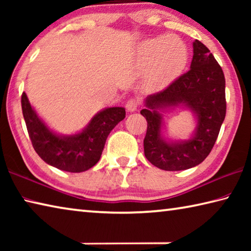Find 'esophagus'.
<instances>
[{"instance_id": "obj_1", "label": "esophagus", "mask_w": 251, "mask_h": 251, "mask_svg": "<svg viewBox=\"0 0 251 251\" xmlns=\"http://www.w3.org/2000/svg\"><path fill=\"white\" fill-rule=\"evenodd\" d=\"M138 105H139V100L138 99H130V100H127L126 109L128 110V112H135V110L138 108Z\"/></svg>"}]
</instances>
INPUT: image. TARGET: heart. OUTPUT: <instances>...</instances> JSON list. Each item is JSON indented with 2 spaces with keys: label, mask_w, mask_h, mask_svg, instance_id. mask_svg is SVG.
<instances>
[{
  "label": "heart",
  "mask_w": 251,
  "mask_h": 251,
  "mask_svg": "<svg viewBox=\"0 0 251 251\" xmlns=\"http://www.w3.org/2000/svg\"><path fill=\"white\" fill-rule=\"evenodd\" d=\"M137 61L148 65L146 80L157 85L171 82L185 69L188 50L179 37L160 35L138 45Z\"/></svg>",
  "instance_id": "1"
}]
</instances>
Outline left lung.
<instances>
[{"mask_svg":"<svg viewBox=\"0 0 251 251\" xmlns=\"http://www.w3.org/2000/svg\"><path fill=\"white\" fill-rule=\"evenodd\" d=\"M190 70L165 90L148 95L141 110L147 121L144 138L146 158L163 171H184L205 160L214 147L226 116L225 75L222 67L201 41L193 43ZM175 105L190 109L197 117L194 135L187 141H167L161 134L163 126L159 110Z\"/></svg>","mask_w":251,"mask_h":251,"instance_id":"8db88e82","label":"left lung"}]
</instances>
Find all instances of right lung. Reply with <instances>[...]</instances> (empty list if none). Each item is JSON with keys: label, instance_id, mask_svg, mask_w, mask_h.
I'll list each match as a JSON object with an SVG mask.
<instances>
[{"label": "right lung", "instance_id": "1", "mask_svg": "<svg viewBox=\"0 0 251 251\" xmlns=\"http://www.w3.org/2000/svg\"><path fill=\"white\" fill-rule=\"evenodd\" d=\"M25 124L34 150L50 166L70 173H80L97 164L112 129L125 118L124 107L100 110L78 134L58 135L50 130L28 101L21 99Z\"/></svg>", "mask_w": 251, "mask_h": 251}]
</instances>
